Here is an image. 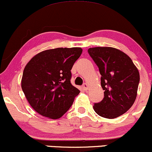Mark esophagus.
Returning <instances> with one entry per match:
<instances>
[{
	"mask_svg": "<svg viewBox=\"0 0 152 152\" xmlns=\"http://www.w3.org/2000/svg\"><path fill=\"white\" fill-rule=\"evenodd\" d=\"M83 88L84 90H87V89H88V85L87 83H84L83 85Z\"/></svg>",
	"mask_w": 152,
	"mask_h": 152,
	"instance_id": "obj_1",
	"label": "esophagus"
}]
</instances>
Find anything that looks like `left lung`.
<instances>
[{"label":"left lung","mask_w":152,"mask_h":152,"mask_svg":"<svg viewBox=\"0 0 152 152\" xmlns=\"http://www.w3.org/2000/svg\"><path fill=\"white\" fill-rule=\"evenodd\" d=\"M88 53L99 68L104 98L94 103L96 113L115 119L132 106L137 95L140 72L127 55L114 48H89Z\"/></svg>","instance_id":"1"}]
</instances>
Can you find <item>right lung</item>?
Here are the masks:
<instances>
[{"instance_id":"obj_1","label":"right lung","mask_w":152,"mask_h":152,"mask_svg":"<svg viewBox=\"0 0 152 152\" xmlns=\"http://www.w3.org/2000/svg\"><path fill=\"white\" fill-rule=\"evenodd\" d=\"M82 53L81 48L47 50L25 67L21 87L30 106L40 115L59 119L72 104L80 91L70 83V70Z\"/></svg>"}]
</instances>
